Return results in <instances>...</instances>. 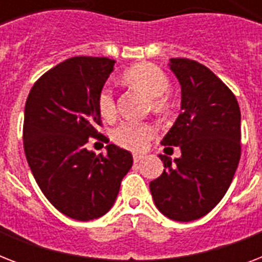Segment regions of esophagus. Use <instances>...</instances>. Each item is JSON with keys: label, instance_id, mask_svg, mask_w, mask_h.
<instances>
[{"label": "esophagus", "instance_id": "esophagus-1", "mask_svg": "<svg viewBox=\"0 0 262 262\" xmlns=\"http://www.w3.org/2000/svg\"><path fill=\"white\" fill-rule=\"evenodd\" d=\"M144 159V156L143 155H133V160H135V163H139V162H141V160Z\"/></svg>", "mask_w": 262, "mask_h": 262}]
</instances>
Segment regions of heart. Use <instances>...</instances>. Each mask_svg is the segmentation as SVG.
Masks as SVG:
<instances>
[{"label": "heart", "mask_w": 262, "mask_h": 262, "mask_svg": "<svg viewBox=\"0 0 262 262\" xmlns=\"http://www.w3.org/2000/svg\"><path fill=\"white\" fill-rule=\"evenodd\" d=\"M123 79L126 83L149 95L152 104L158 110H164L170 106V96L167 94L170 80L166 73L154 63H139L129 68L123 73ZM98 108L104 118H113L117 113L114 94L110 87H103L99 92ZM156 132L158 129L154 123L127 119L113 130V140L126 149L141 151L147 147L148 141L156 135Z\"/></svg>", "instance_id": "heart-1"}]
</instances>
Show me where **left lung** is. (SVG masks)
Wrapping results in <instances>:
<instances>
[{
    "label": "left lung",
    "instance_id": "left-lung-1",
    "mask_svg": "<svg viewBox=\"0 0 262 262\" xmlns=\"http://www.w3.org/2000/svg\"><path fill=\"white\" fill-rule=\"evenodd\" d=\"M170 69L181 84L182 111L162 144L178 145L181 158L159 155L164 171L149 189L163 215L190 222L211 212L231 185L241 159V110L232 91L203 63L171 58Z\"/></svg>",
    "mask_w": 262,
    "mask_h": 262
}]
</instances>
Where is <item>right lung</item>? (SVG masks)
Listing matches in <instances>:
<instances>
[{
	"mask_svg": "<svg viewBox=\"0 0 262 262\" xmlns=\"http://www.w3.org/2000/svg\"><path fill=\"white\" fill-rule=\"evenodd\" d=\"M107 57H73L40 76L27 98L23 144L27 162L46 199L72 219H98L110 211L132 154L115 144L107 154L88 151L102 119L98 96L114 69Z\"/></svg>",
	"mask_w": 262,
	"mask_h": 262,
	"instance_id": "1",
	"label": "right lung"
}]
</instances>
